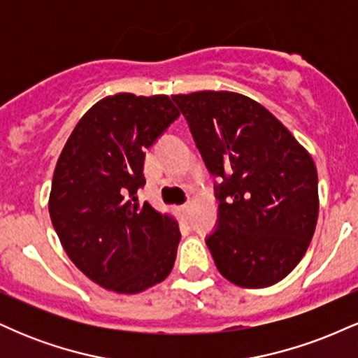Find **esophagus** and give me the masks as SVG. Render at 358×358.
Here are the masks:
<instances>
[{"mask_svg": "<svg viewBox=\"0 0 358 358\" xmlns=\"http://www.w3.org/2000/svg\"><path fill=\"white\" fill-rule=\"evenodd\" d=\"M190 208H192V203H185V205H182V207H178V210L182 212L183 217H187L188 213H190Z\"/></svg>", "mask_w": 358, "mask_h": 358, "instance_id": "esophagus-1", "label": "esophagus"}]
</instances>
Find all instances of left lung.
<instances>
[{
  "instance_id": "8db88e82",
  "label": "left lung",
  "mask_w": 358,
  "mask_h": 358,
  "mask_svg": "<svg viewBox=\"0 0 358 358\" xmlns=\"http://www.w3.org/2000/svg\"><path fill=\"white\" fill-rule=\"evenodd\" d=\"M187 117L217 187L219 225L207 245L217 269L241 287H268L305 256L318 220L311 155L264 106L239 92L171 96Z\"/></svg>"
}]
</instances>
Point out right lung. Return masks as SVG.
Segmentation results:
<instances>
[{
  "label": "right lung",
  "instance_id": "obj_1",
  "mask_svg": "<svg viewBox=\"0 0 358 358\" xmlns=\"http://www.w3.org/2000/svg\"><path fill=\"white\" fill-rule=\"evenodd\" d=\"M178 114L165 94L106 96L80 117L57 159L53 229L73 264L104 289L141 293L173 269L178 220L139 203L136 192L146 183L145 150Z\"/></svg>",
  "mask_w": 358,
  "mask_h": 358
}]
</instances>
